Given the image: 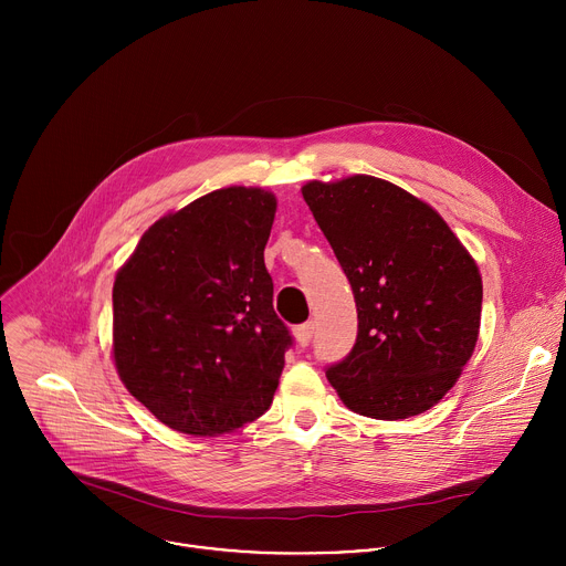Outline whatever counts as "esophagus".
<instances>
[{"label":"esophagus","mask_w":566,"mask_h":566,"mask_svg":"<svg viewBox=\"0 0 566 566\" xmlns=\"http://www.w3.org/2000/svg\"><path fill=\"white\" fill-rule=\"evenodd\" d=\"M313 329H315V325H313V322H304V325L295 327V329H293L295 343H297L300 347H306V345L311 343V338H313Z\"/></svg>","instance_id":"1"}]
</instances>
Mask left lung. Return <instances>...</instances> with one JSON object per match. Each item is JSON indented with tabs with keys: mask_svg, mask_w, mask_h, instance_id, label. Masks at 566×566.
Segmentation results:
<instances>
[{
	"mask_svg": "<svg viewBox=\"0 0 566 566\" xmlns=\"http://www.w3.org/2000/svg\"><path fill=\"white\" fill-rule=\"evenodd\" d=\"M302 197L356 300L358 338L327 378L352 412L398 421L452 389L481 322L479 266L443 217L385 179L308 181Z\"/></svg>",
	"mask_w": 566,
	"mask_h": 566,
	"instance_id": "1",
	"label": "left lung"
}]
</instances>
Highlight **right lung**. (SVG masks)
<instances>
[{
  "mask_svg": "<svg viewBox=\"0 0 566 566\" xmlns=\"http://www.w3.org/2000/svg\"><path fill=\"white\" fill-rule=\"evenodd\" d=\"M277 199L230 186L154 221L114 282L116 371L168 428L217 437L273 402L291 336L264 249Z\"/></svg>",
  "mask_w": 566,
  "mask_h": 566,
  "instance_id": "right-lung-1",
  "label": "right lung"
}]
</instances>
